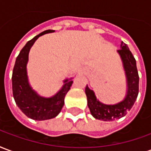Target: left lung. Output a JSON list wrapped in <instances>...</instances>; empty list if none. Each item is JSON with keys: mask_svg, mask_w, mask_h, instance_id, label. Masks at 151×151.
Listing matches in <instances>:
<instances>
[{"mask_svg": "<svg viewBox=\"0 0 151 151\" xmlns=\"http://www.w3.org/2000/svg\"><path fill=\"white\" fill-rule=\"evenodd\" d=\"M117 53L121 60L126 78V94L123 100L115 104H105L96 98L94 91L89 88L88 85L86 86L88 108L92 116L97 120L112 121L124 117L132 108L138 95L139 77L136 60L124 42L120 43V49L117 50Z\"/></svg>", "mask_w": 151, "mask_h": 151, "instance_id": "1", "label": "left lung"}]
</instances>
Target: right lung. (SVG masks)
<instances>
[{
  "instance_id": "obj_1",
  "label": "right lung",
  "mask_w": 151,
  "mask_h": 151,
  "mask_svg": "<svg viewBox=\"0 0 151 151\" xmlns=\"http://www.w3.org/2000/svg\"><path fill=\"white\" fill-rule=\"evenodd\" d=\"M55 31L47 30L40 33L26 43L16 58L12 75L13 95L16 104L29 118L35 120H49L60 112L65 104V97L73 84L71 78L65 79L64 85L52 97H43L38 94L29 83L27 63L31 47L38 38Z\"/></svg>"
}]
</instances>
